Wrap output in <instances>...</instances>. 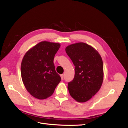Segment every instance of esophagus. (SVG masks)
Here are the masks:
<instances>
[{
  "label": "esophagus",
  "mask_w": 128,
  "mask_h": 128,
  "mask_svg": "<svg viewBox=\"0 0 128 128\" xmlns=\"http://www.w3.org/2000/svg\"><path fill=\"white\" fill-rule=\"evenodd\" d=\"M60 76H61V78H62V80H63V78H64V74H61V75H60Z\"/></svg>",
  "instance_id": "obj_1"
}]
</instances>
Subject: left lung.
<instances>
[{
  "label": "left lung",
  "instance_id": "left-lung-1",
  "mask_svg": "<svg viewBox=\"0 0 128 128\" xmlns=\"http://www.w3.org/2000/svg\"><path fill=\"white\" fill-rule=\"evenodd\" d=\"M66 52L75 66L74 79L68 84L69 94L76 101L85 102L98 91L102 84V60L95 48L84 42L69 45Z\"/></svg>",
  "mask_w": 128,
  "mask_h": 128
}]
</instances>
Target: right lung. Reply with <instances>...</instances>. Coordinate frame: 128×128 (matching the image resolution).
<instances>
[{
	"label": "right lung",
	"instance_id": "1",
	"mask_svg": "<svg viewBox=\"0 0 128 128\" xmlns=\"http://www.w3.org/2000/svg\"><path fill=\"white\" fill-rule=\"evenodd\" d=\"M59 43L42 41L26 53L20 66L23 83L30 94L44 100L52 96L61 80L55 71V55Z\"/></svg>",
	"mask_w": 128,
	"mask_h": 128
}]
</instances>
